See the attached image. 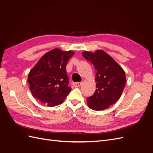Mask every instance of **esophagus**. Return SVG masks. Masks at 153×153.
Returning <instances> with one entry per match:
<instances>
[{"mask_svg":"<svg viewBox=\"0 0 153 153\" xmlns=\"http://www.w3.org/2000/svg\"><path fill=\"white\" fill-rule=\"evenodd\" d=\"M82 84V82H75V83H73V86H75V87H80Z\"/></svg>","mask_w":153,"mask_h":153,"instance_id":"34e87169","label":"esophagus"}]
</instances>
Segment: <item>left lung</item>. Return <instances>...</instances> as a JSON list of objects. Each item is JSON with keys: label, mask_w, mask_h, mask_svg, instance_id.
Instances as JSON below:
<instances>
[{"label": "left lung", "mask_w": 153, "mask_h": 153, "mask_svg": "<svg viewBox=\"0 0 153 153\" xmlns=\"http://www.w3.org/2000/svg\"><path fill=\"white\" fill-rule=\"evenodd\" d=\"M96 69V90L87 98L88 106L94 110H102L114 104L121 97L126 84L124 71L105 51L82 52Z\"/></svg>", "instance_id": "1"}]
</instances>
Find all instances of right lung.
Wrapping results in <instances>:
<instances>
[{"instance_id": "add662e5", "label": "right lung", "mask_w": 153, "mask_h": 153, "mask_svg": "<svg viewBox=\"0 0 153 153\" xmlns=\"http://www.w3.org/2000/svg\"><path fill=\"white\" fill-rule=\"evenodd\" d=\"M75 52L55 48L46 53L30 71L31 93L41 103L54 106L63 103L71 89L66 66Z\"/></svg>"}]
</instances>
